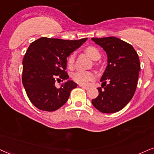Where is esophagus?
Wrapping results in <instances>:
<instances>
[{"instance_id":"1","label":"esophagus","mask_w":154,"mask_h":154,"mask_svg":"<svg viewBox=\"0 0 154 154\" xmlns=\"http://www.w3.org/2000/svg\"><path fill=\"white\" fill-rule=\"evenodd\" d=\"M79 87H82V88L84 89H89V87H87V86H83V85H79Z\"/></svg>"}]
</instances>
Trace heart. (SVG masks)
Segmentation results:
<instances>
[{"label": "heart", "mask_w": 154, "mask_h": 154, "mask_svg": "<svg viewBox=\"0 0 154 154\" xmlns=\"http://www.w3.org/2000/svg\"><path fill=\"white\" fill-rule=\"evenodd\" d=\"M86 52L91 59L94 60H99L100 58V53L96 48L89 46L86 49ZM75 52L72 53L67 58V65L69 67H72L74 65L75 61ZM72 78L75 82L81 85H87L95 78V75L92 72L78 70L72 75Z\"/></svg>", "instance_id": "b5f03b06"}]
</instances>
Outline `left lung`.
I'll use <instances>...</instances> for the list:
<instances>
[{
    "label": "left lung",
    "instance_id": "1",
    "mask_svg": "<svg viewBox=\"0 0 154 154\" xmlns=\"http://www.w3.org/2000/svg\"><path fill=\"white\" fill-rule=\"evenodd\" d=\"M91 40L102 47L108 57V65L100 80L102 87L97 88L99 95L91 103L102 113L117 112L135 93L141 68L139 56L131 45L115 37Z\"/></svg>",
    "mask_w": 154,
    "mask_h": 154
}]
</instances>
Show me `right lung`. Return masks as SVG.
<instances>
[{
  "instance_id": "obj_1",
  "label": "right lung",
  "mask_w": 154,
  "mask_h": 154,
  "mask_svg": "<svg viewBox=\"0 0 154 154\" xmlns=\"http://www.w3.org/2000/svg\"><path fill=\"white\" fill-rule=\"evenodd\" d=\"M87 40L42 37L30 45L23 60L22 82L29 100L35 107L53 112L65 104L77 85L69 80L57 88L54 83L69 78L65 71L67 57Z\"/></svg>"
}]
</instances>
